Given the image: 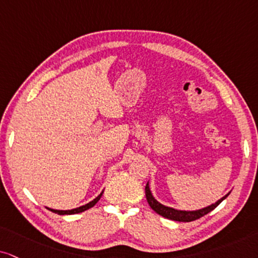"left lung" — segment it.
<instances>
[{
    "instance_id": "1",
    "label": "left lung",
    "mask_w": 258,
    "mask_h": 258,
    "mask_svg": "<svg viewBox=\"0 0 258 258\" xmlns=\"http://www.w3.org/2000/svg\"><path fill=\"white\" fill-rule=\"evenodd\" d=\"M146 199H147L148 205L151 206V208L153 209L155 213H158L159 215L161 217L170 219V220H174V221H182V222H190L194 220H197V219L205 217L206 214H208L209 212H212L213 209L217 208V207L220 205V203L224 201L226 197L230 195V192L226 194L225 196H222L220 200H218L215 203H212V205L205 207V208L201 209H196V211H180V209H176L172 208V207H167L160 203L159 201L155 200V197L153 196V194L151 191V187H149V182L146 184Z\"/></svg>"
}]
</instances>
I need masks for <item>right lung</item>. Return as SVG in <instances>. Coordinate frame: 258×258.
Returning a JSON list of instances; mask_svg holds the SVG:
<instances>
[{
	"instance_id": "right-lung-1",
	"label": "right lung",
	"mask_w": 258,
	"mask_h": 258,
	"mask_svg": "<svg viewBox=\"0 0 258 258\" xmlns=\"http://www.w3.org/2000/svg\"><path fill=\"white\" fill-rule=\"evenodd\" d=\"M103 192H104V190L99 194V195H98L97 197H95L94 200H92L91 202L86 203V205L81 206V207H78V208H74V209H68V211H58V209L47 208V207H46V208L49 209V211H51L52 213H56V214H58V215H71V214H78V213H82V212L87 211V209L92 208V207H93V206L95 205V203H97L98 201H99L100 197H101V195H103Z\"/></svg>"
}]
</instances>
